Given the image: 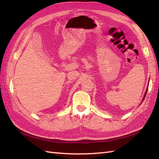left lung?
Listing matches in <instances>:
<instances>
[{
  "instance_id": "left-lung-1",
  "label": "left lung",
  "mask_w": 159,
  "mask_h": 159,
  "mask_svg": "<svg viewBox=\"0 0 159 159\" xmlns=\"http://www.w3.org/2000/svg\"><path fill=\"white\" fill-rule=\"evenodd\" d=\"M147 91H148V88H147ZM147 91L146 92V93H145V95H144V98H143V100H144V98H145V97H146V93H147Z\"/></svg>"
}]
</instances>
